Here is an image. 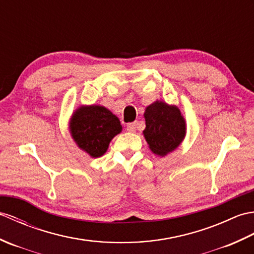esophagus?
<instances>
[{
  "mask_svg": "<svg viewBox=\"0 0 254 254\" xmlns=\"http://www.w3.org/2000/svg\"><path fill=\"white\" fill-rule=\"evenodd\" d=\"M127 130L128 131V132H135V130H136V124L135 123H128V124H127Z\"/></svg>",
  "mask_w": 254,
  "mask_h": 254,
  "instance_id": "obj_1",
  "label": "esophagus"
}]
</instances>
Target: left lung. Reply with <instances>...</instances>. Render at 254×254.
Listing matches in <instances>:
<instances>
[{
	"label": "left lung",
	"instance_id": "8db88e82",
	"mask_svg": "<svg viewBox=\"0 0 254 254\" xmlns=\"http://www.w3.org/2000/svg\"><path fill=\"white\" fill-rule=\"evenodd\" d=\"M146 127L144 136L156 155L165 156L176 149L186 134V122L176 106L156 101L144 113Z\"/></svg>",
	"mask_w": 254,
	"mask_h": 254
}]
</instances>
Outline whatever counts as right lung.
I'll return each mask as SVG.
<instances>
[{
  "label": "right lung",
  "instance_id": "add662e5",
  "mask_svg": "<svg viewBox=\"0 0 254 254\" xmlns=\"http://www.w3.org/2000/svg\"><path fill=\"white\" fill-rule=\"evenodd\" d=\"M121 130L119 119L101 106L80 107L71 120L74 141L95 158L107 152L110 141Z\"/></svg>",
  "mask_w": 254,
  "mask_h": 254
}]
</instances>
